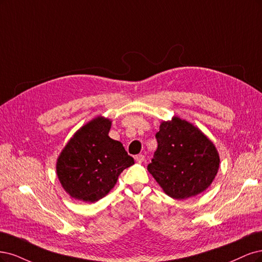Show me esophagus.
Here are the masks:
<instances>
[{
	"mask_svg": "<svg viewBox=\"0 0 262 262\" xmlns=\"http://www.w3.org/2000/svg\"><path fill=\"white\" fill-rule=\"evenodd\" d=\"M145 159H146V157L143 155H137L136 157H135V160H136L137 162H143L145 161Z\"/></svg>",
	"mask_w": 262,
	"mask_h": 262,
	"instance_id": "1",
	"label": "esophagus"
}]
</instances>
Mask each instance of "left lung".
Masks as SVG:
<instances>
[{
	"instance_id": "8db88e82",
	"label": "left lung",
	"mask_w": 262,
	"mask_h": 262,
	"mask_svg": "<svg viewBox=\"0 0 262 262\" xmlns=\"http://www.w3.org/2000/svg\"><path fill=\"white\" fill-rule=\"evenodd\" d=\"M156 139L158 148L148 171L166 195L187 199L210 186L220 158L213 143L197 127L174 117L160 125Z\"/></svg>"
}]
</instances>
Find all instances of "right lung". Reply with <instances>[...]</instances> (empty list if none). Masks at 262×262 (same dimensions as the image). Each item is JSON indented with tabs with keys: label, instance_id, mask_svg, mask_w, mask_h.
I'll return each instance as SVG.
<instances>
[{
	"label": "right lung",
	"instance_id": "right-lung-1",
	"mask_svg": "<svg viewBox=\"0 0 262 262\" xmlns=\"http://www.w3.org/2000/svg\"><path fill=\"white\" fill-rule=\"evenodd\" d=\"M111 122L97 117L74 135L57 159L63 188L78 200L95 202L107 195L120 174L134 164L120 141L108 137Z\"/></svg>",
	"mask_w": 262,
	"mask_h": 262
}]
</instances>
